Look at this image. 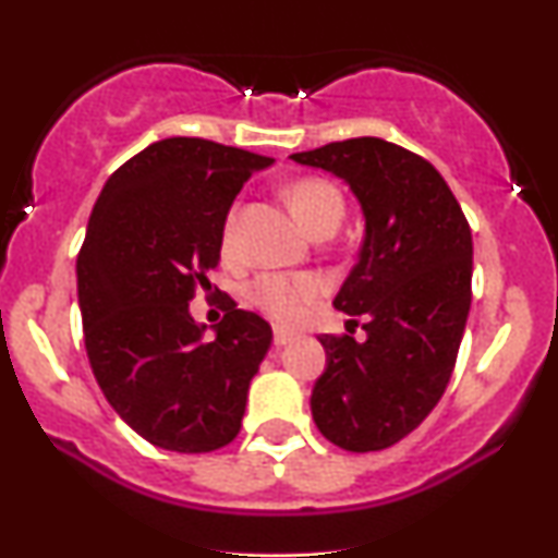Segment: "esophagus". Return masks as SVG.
<instances>
[{"label":"esophagus","instance_id":"34e87169","mask_svg":"<svg viewBox=\"0 0 558 558\" xmlns=\"http://www.w3.org/2000/svg\"><path fill=\"white\" fill-rule=\"evenodd\" d=\"M296 338V332L286 330V328H275V345H288Z\"/></svg>","mask_w":558,"mask_h":558}]
</instances>
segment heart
<instances>
[{
  "mask_svg": "<svg viewBox=\"0 0 558 558\" xmlns=\"http://www.w3.org/2000/svg\"><path fill=\"white\" fill-rule=\"evenodd\" d=\"M286 198L291 204L293 215L312 230L330 215H343V198L330 183L317 181V178H304V181L291 183L286 189ZM233 241V220L226 228V243ZM325 293V283L317 275H262L252 286L254 304L262 306L278 323H299L315 301Z\"/></svg>",
  "mask_w": 558,
  "mask_h": 558,
  "instance_id": "1",
  "label": "heart"
}]
</instances>
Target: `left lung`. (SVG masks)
<instances>
[{
  "label": "left lung",
  "instance_id": "8db88e82",
  "mask_svg": "<svg viewBox=\"0 0 558 558\" xmlns=\"http://www.w3.org/2000/svg\"><path fill=\"white\" fill-rule=\"evenodd\" d=\"M291 159L341 178L364 217L332 306L362 315L367 338L319 336L312 417L345 451H380L433 412L453 373L472 301L470 226L440 172L390 141H336Z\"/></svg>",
  "mask_w": 558,
  "mask_h": 558
}]
</instances>
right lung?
<instances>
[{
    "instance_id": "right-lung-1",
    "label": "right lung",
    "mask_w": 558,
    "mask_h": 558,
    "mask_svg": "<svg viewBox=\"0 0 558 558\" xmlns=\"http://www.w3.org/2000/svg\"><path fill=\"white\" fill-rule=\"evenodd\" d=\"M272 162L204 138L155 141L112 172L88 217L75 262L88 362L114 412L159 448L215 451L241 430L270 323L230 301L204 338L189 304L220 262L233 198Z\"/></svg>"
}]
</instances>
